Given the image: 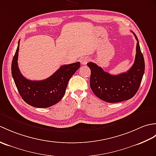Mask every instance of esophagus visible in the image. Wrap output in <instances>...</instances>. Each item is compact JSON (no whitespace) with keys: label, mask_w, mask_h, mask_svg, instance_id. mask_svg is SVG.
I'll list each match as a JSON object with an SVG mask.
<instances>
[{"label":"esophagus","mask_w":156,"mask_h":156,"mask_svg":"<svg viewBox=\"0 0 156 156\" xmlns=\"http://www.w3.org/2000/svg\"><path fill=\"white\" fill-rule=\"evenodd\" d=\"M89 61V59L88 57H84L80 59V63L82 65H86Z\"/></svg>","instance_id":"34e87169"}]
</instances>
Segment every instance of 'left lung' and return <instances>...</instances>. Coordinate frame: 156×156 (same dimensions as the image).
Returning a JSON list of instances; mask_svg holds the SVG:
<instances>
[{
  "label": "left lung",
  "mask_w": 156,
  "mask_h": 156,
  "mask_svg": "<svg viewBox=\"0 0 156 156\" xmlns=\"http://www.w3.org/2000/svg\"><path fill=\"white\" fill-rule=\"evenodd\" d=\"M134 64L127 72L112 75L105 72L93 62L87 66L90 69V86L94 94L101 100L107 102H119L127 101L136 94L140 87L145 71V62L141 51L138 39Z\"/></svg>",
  "instance_id": "8db88e82"
}]
</instances>
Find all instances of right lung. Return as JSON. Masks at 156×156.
Here are the masks:
<instances>
[{"label":"right lung","instance_id":"1","mask_svg":"<svg viewBox=\"0 0 156 156\" xmlns=\"http://www.w3.org/2000/svg\"><path fill=\"white\" fill-rule=\"evenodd\" d=\"M19 41L11 64L13 80L19 94L25 102L36 108H48L64 96L68 81L80 67V63L62 66L54 74L43 80H30L23 76L18 67Z\"/></svg>","mask_w":156,"mask_h":156}]
</instances>
